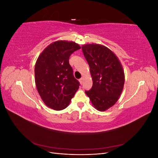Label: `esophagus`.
<instances>
[{"instance_id":"34e87169","label":"esophagus","mask_w":158,"mask_h":158,"mask_svg":"<svg viewBox=\"0 0 158 158\" xmlns=\"http://www.w3.org/2000/svg\"><path fill=\"white\" fill-rule=\"evenodd\" d=\"M83 80H84V78H81L79 80V82H80V83L81 84H82Z\"/></svg>"}]
</instances>
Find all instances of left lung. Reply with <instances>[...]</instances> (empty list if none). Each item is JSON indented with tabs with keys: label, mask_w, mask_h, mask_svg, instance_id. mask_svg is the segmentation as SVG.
Wrapping results in <instances>:
<instances>
[{
	"label": "left lung",
	"mask_w": 158,
	"mask_h": 158,
	"mask_svg": "<svg viewBox=\"0 0 158 158\" xmlns=\"http://www.w3.org/2000/svg\"><path fill=\"white\" fill-rule=\"evenodd\" d=\"M82 49L93 80L92 89L85 92L95 109L105 111L115 104L123 92V66L114 52L103 45L86 44Z\"/></svg>",
	"instance_id": "8db88e82"
}]
</instances>
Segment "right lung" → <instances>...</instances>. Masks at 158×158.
Returning <instances> with one entry per match:
<instances>
[{
    "label": "right lung",
    "mask_w": 158,
    "mask_h": 158,
    "mask_svg": "<svg viewBox=\"0 0 158 158\" xmlns=\"http://www.w3.org/2000/svg\"><path fill=\"white\" fill-rule=\"evenodd\" d=\"M81 49L73 41H56L43 51L35 66V82L41 98L56 111L67 107L79 88L69 64L72 53Z\"/></svg>",
    "instance_id": "1"
}]
</instances>
